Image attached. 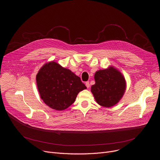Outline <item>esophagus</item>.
Instances as JSON below:
<instances>
[{
	"label": "esophagus",
	"instance_id": "esophagus-1",
	"mask_svg": "<svg viewBox=\"0 0 160 160\" xmlns=\"http://www.w3.org/2000/svg\"><path fill=\"white\" fill-rule=\"evenodd\" d=\"M85 85H86V87H87V88H89V87H90L89 82H85Z\"/></svg>",
	"mask_w": 160,
	"mask_h": 160
}]
</instances>
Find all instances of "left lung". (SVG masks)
Here are the masks:
<instances>
[{
    "mask_svg": "<svg viewBox=\"0 0 160 160\" xmlns=\"http://www.w3.org/2000/svg\"><path fill=\"white\" fill-rule=\"evenodd\" d=\"M95 84L91 87V92L99 105L110 108L116 105L123 96L127 83L124 76L115 67L109 66L94 74Z\"/></svg>",
    "mask_w": 160,
    "mask_h": 160,
    "instance_id": "1",
    "label": "left lung"
}]
</instances>
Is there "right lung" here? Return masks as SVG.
I'll return each instance as SVG.
<instances>
[{
	"label": "right lung",
	"instance_id": "obj_1",
	"mask_svg": "<svg viewBox=\"0 0 160 160\" xmlns=\"http://www.w3.org/2000/svg\"><path fill=\"white\" fill-rule=\"evenodd\" d=\"M40 98L49 108L62 111L70 106L87 87L74 73L52 61L44 64L36 76Z\"/></svg>",
	"mask_w": 160,
	"mask_h": 160
}]
</instances>
